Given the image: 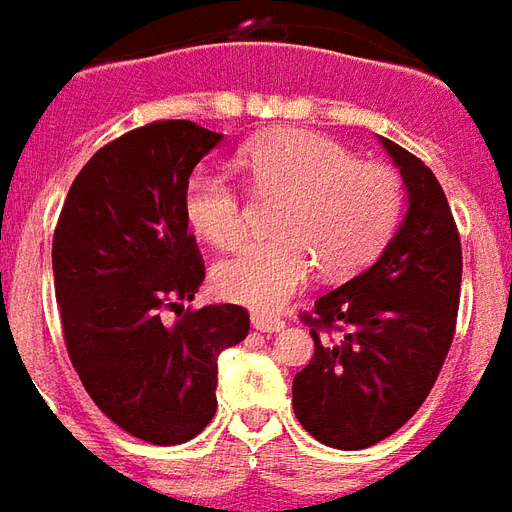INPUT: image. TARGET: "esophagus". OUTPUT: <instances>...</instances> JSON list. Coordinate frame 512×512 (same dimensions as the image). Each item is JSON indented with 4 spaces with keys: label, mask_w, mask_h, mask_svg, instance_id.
Segmentation results:
<instances>
[{
    "label": "esophagus",
    "mask_w": 512,
    "mask_h": 512,
    "mask_svg": "<svg viewBox=\"0 0 512 512\" xmlns=\"http://www.w3.org/2000/svg\"><path fill=\"white\" fill-rule=\"evenodd\" d=\"M250 322H253V328H256V331H262V333H278L281 328H284V320H281V317H275V314H253Z\"/></svg>",
    "instance_id": "obj_1"
}]
</instances>
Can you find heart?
<instances>
[{"label": "heart", "mask_w": 512, "mask_h": 512, "mask_svg": "<svg viewBox=\"0 0 512 512\" xmlns=\"http://www.w3.org/2000/svg\"><path fill=\"white\" fill-rule=\"evenodd\" d=\"M239 165L264 195H284L278 237L253 242L220 262L212 284L220 297L250 308H278L297 295L314 262L331 278L375 262L400 226L405 187L383 162L358 159L347 146L311 129H278L239 151ZM184 215L215 248L248 237V206L223 173L195 170L184 190Z\"/></svg>", "instance_id": "b5f03b06"}]
</instances>
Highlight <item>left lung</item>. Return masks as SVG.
Segmentation results:
<instances>
[{
	"instance_id": "left-lung-1",
	"label": "left lung",
	"mask_w": 512,
	"mask_h": 512,
	"mask_svg": "<svg viewBox=\"0 0 512 512\" xmlns=\"http://www.w3.org/2000/svg\"><path fill=\"white\" fill-rule=\"evenodd\" d=\"M380 143L408 187V215L378 262L300 314L314 355L295 375L292 405L336 449L372 447L422 408L458 325L463 253L447 195L422 159Z\"/></svg>"
}]
</instances>
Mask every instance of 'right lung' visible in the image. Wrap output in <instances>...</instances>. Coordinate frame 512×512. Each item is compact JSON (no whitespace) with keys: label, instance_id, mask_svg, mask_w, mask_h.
<instances>
[{"label":"right lung","instance_id":"obj_1","mask_svg":"<svg viewBox=\"0 0 512 512\" xmlns=\"http://www.w3.org/2000/svg\"><path fill=\"white\" fill-rule=\"evenodd\" d=\"M223 140L192 121H154L99 148L54 228V292L76 375L99 411L157 447L195 438L217 411V355L248 336L234 303L187 308L204 281L187 231L192 168ZM162 310L180 320L168 326Z\"/></svg>","mask_w":512,"mask_h":512}]
</instances>
